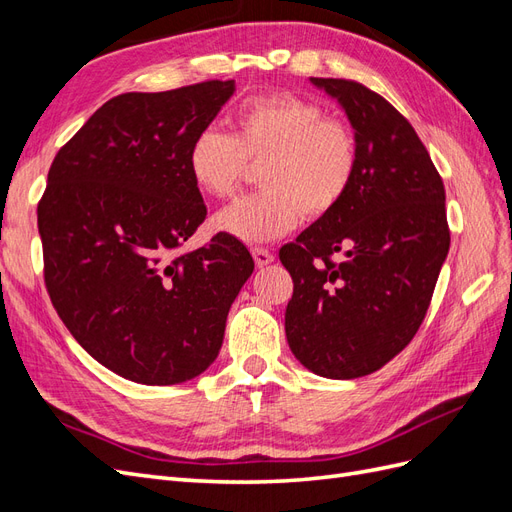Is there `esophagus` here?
Here are the masks:
<instances>
[{
	"label": "esophagus",
	"instance_id": "esophagus-1",
	"mask_svg": "<svg viewBox=\"0 0 512 512\" xmlns=\"http://www.w3.org/2000/svg\"><path fill=\"white\" fill-rule=\"evenodd\" d=\"M252 256H254L256 267H267L273 262V254L265 250V247H252Z\"/></svg>",
	"mask_w": 512,
	"mask_h": 512
}]
</instances>
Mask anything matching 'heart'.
I'll return each instance as SVG.
<instances>
[{"label": "heart", "mask_w": 512, "mask_h": 512, "mask_svg": "<svg viewBox=\"0 0 512 512\" xmlns=\"http://www.w3.org/2000/svg\"><path fill=\"white\" fill-rule=\"evenodd\" d=\"M232 132L207 128L188 149L194 188L211 198L235 196L247 162L262 164V192L215 215L213 226L243 243L284 237L305 215L322 220L344 203L359 168V143L348 123L290 91L243 100Z\"/></svg>", "instance_id": "b5f03b06"}]
</instances>
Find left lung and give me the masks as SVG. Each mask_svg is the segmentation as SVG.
<instances>
[{
  "mask_svg": "<svg viewBox=\"0 0 512 512\" xmlns=\"http://www.w3.org/2000/svg\"><path fill=\"white\" fill-rule=\"evenodd\" d=\"M337 98L359 143L344 203L280 250L294 290L286 339L324 378L374 374L404 350L429 309L451 245L444 183L397 108L346 79H312ZM344 253L342 263L332 256Z\"/></svg>",
  "mask_w": 512,
  "mask_h": 512,
  "instance_id": "1",
  "label": "left lung"
}]
</instances>
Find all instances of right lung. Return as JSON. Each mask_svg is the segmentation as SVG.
<instances>
[{
    "mask_svg": "<svg viewBox=\"0 0 512 512\" xmlns=\"http://www.w3.org/2000/svg\"><path fill=\"white\" fill-rule=\"evenodd\" d=\"M232 91L235 81H203L121 94L49 168L38 203L46 292L76 342L126 380L166 386L203 374L254 271L226 232L179 254L207 215L188 149Z\"/></svg>",
    "mask_w": 512,
    "mask_h": 512,
    "instance_id": "obj_1",
    "label": "right lung"
}]
</instances>
